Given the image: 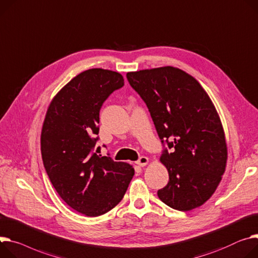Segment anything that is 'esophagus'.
<instances>
[{
	"mask_svg": "<svg viewBox=\"0 0 258 258\" xmlns=\"http://www.w3.org/2000/svg\"><path fill=\"white\" fill-rule=\"evenodd\" d=\"M148 162H149V159L147 157H145V156H142L140 159H138L137 161H136V164L137 165H140V166H145V165H147L148 164Z\"/></svg>",
	"mask_w": 258,
	"mask_h": 258,
	"instance_id": "obj_1",
	"label": "esophagus"
}]
</instances>
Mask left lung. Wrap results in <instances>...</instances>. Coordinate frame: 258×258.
<instances>
[{
	"label": "left lung",
	"instance_id": "8db88e82",
	"mask_svg": "<svg viewBox=\"0 0 258 258\" xmlns=\"http://www.w3.org/2000/svg\"><path fill=\"white\" fill-rule=\"evenodd\" d=\"M126 76L163 146L160 161L169 181L158 197L177 211L201 207L219 185L227 159L222 124L209 95L194 77L170 66Z\"/></svg>",
	"mask_w": 258,
	"mask_h": 258
}]
</instances>
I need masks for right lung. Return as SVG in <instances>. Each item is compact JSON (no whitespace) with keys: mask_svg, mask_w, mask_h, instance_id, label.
<instances>
[{"mask_svg":"<svg viewBox=\"0 0 258 258\" xmlns=\"http://www.w3.org/2000/svg\"><path fill=\"white\" fill-rule=\"evenodd\" d=\"M124 86L123 76L100 68L78 74L51 101L41 132L45 171L62 200L89 217L103 215L124 197L134 169L101 156L99 112Z\"/></svg>","mask_w":258,"mask_h":258,"instance_id":"right-lung-1","label":"right lung"}]
</instances>
